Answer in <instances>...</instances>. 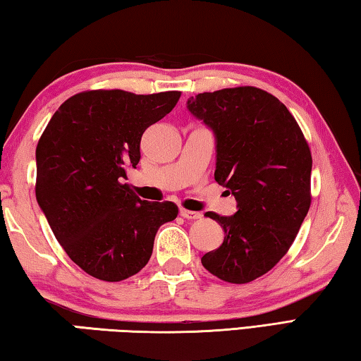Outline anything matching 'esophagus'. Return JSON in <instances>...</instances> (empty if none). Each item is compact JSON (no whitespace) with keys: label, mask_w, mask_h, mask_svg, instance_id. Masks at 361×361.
Masks as SVG:
<instances>
[{"label":"esophagus","mask_w":361,"mask_h":361,"mask_svg":"<svg viewBox=\"0 0 361 361\" xmlns=\"http://www.w3.org/2000/svg\"><path fill=\"white\" fill-rule=\"evenodd\" d=\"M180 215L185 218V219H200V218H202V213L192 212V210H186V209H181L180 210Z\"/></svg>","instance_id":"34e87169"}]
</instances>
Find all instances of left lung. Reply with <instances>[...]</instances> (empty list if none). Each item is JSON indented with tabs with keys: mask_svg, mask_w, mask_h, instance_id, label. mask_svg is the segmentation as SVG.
<instances>
[{
	"mask_svg": "<svg viewBox=\"0 0 361 361\" xmlns=\"http://www.w3.org/2000/svg\"><path fill=\"white\" fill-rule=\"evenodd\" d=\"M188 109L215 132V180L239 209L232 216L205 213L221 224L224 240L202 266L228 283L253 282L286 255L309 212L307 140L288 108L253 85L197 94Z\"/></svg>",
	"mask_w": 361,
	"mask_h": 361,
	"instance_id": "left-lung-1",
	"label": "left lung"
}]
</instances>
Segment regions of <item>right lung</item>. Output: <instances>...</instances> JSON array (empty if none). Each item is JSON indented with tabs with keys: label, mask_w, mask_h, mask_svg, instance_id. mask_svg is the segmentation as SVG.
Returning <instances> with one entry per match:
<instances>
[{
	"label": "right lung",
	"mask_w": 361,
	"mask_h": 361,
	"mask_svg": "<svg viewBox=\"0 0 361 361\" xmlns=\"http://www.w3.org/2000/svg\"><path fill=\"white\" fill-rule=\"evenodd\" d=\"M178 90L137 95L84 90L65 100L36 146V200L70 259L99 280L121 282L148 264L173 202H146L127 169L140 161L145 130L175 108Z\"/></svg>",
	"instance_id": "obj_1"
}]
</instances>
